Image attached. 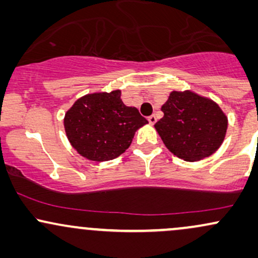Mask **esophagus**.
Listing matches in <instances>:
<instances>
[{
    "label": "esophagus",
    "mask_w": 258,
    "mask_h": 258,
    "mask_svg": "<svg viewBox=\"0 0 258 258\" xmlns=\"http://www.w3.org/2000/svg\"><path fill=\"white\" fill-rule=\"evenodd\" d=\"M148 121H149L150 125H154V123L156 122V116L155 115H150V116L148 117Z\"/></svg>",
    "instance_id": "1"
}]
</instances>
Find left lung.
Listing matches in <instances>:
<instances>
[{"instance_id":"left-lung-1","label":"left lung","mask_w":258,"mask_h":258,"mask_svg":"<svg viewBox=\"0 0 258 258\" xmlns=\"http://www.w3.org/2000/svg\"><path fill=\"white\" fill-rule=\"evenodd\" d=\"M161 110L164 117L154 127L173 155L199 161L223 143L228 117L212 99L191 91H172Z\"/></svg>"}]
</instances>
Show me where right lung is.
Instances as JSON below:
<instances>
[{
  "mask_svg": "<svg viewBox=\"0 0 258 258\" xmlns=\"http://www.w3.org/2000/svg\"><path fill=\"white\" fill-rule=\"evenodd\" d=\"M147 123L137 108L123 104L120 90L86 94L64 117L65 133L74 149L97 162L125 153L136 131Z\"/></svg>",
  "mask_w": 258,
  "mask_h": 258,
  "instance_id": "add662e5",
  "label": "right lung"
}]
</instances>
